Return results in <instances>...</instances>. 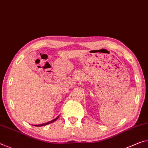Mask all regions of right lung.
I'll list each match as a JSON object with an SVG mask.
<instances>
[{
  "label": "right lung",
  "instance_id": "right-lung-1",
  "mask_svg": "<svg viewBox=\"0 0 148 148\" xmlns=\"http://www.w3.org/2000/svg\"><path fill=\"white\" fill-rule=\"evenodd\" d=\"M59 116H60V115H58V116L57 117V118H55V119H53V120H52V121H49V122H47V123H43V124H41V125H34V126H43L47 125H49V124L52 123H53V122H55V121H57V119H58V117H59Z\"/></svg>",
  "mask_w": 148,
  "mask_h": 148
}]
</instances>
